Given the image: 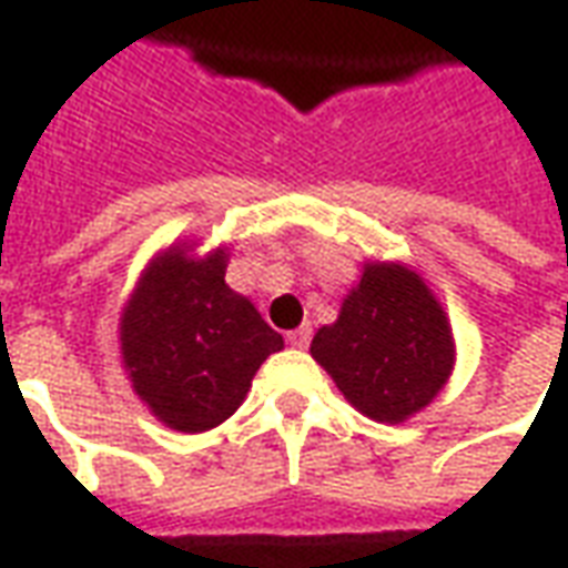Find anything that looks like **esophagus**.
<instances>
[{
    "label": "esophagus",
    "mask_w": 568,
    "mask_h": 568,
    "mask_svg": "<svg viewBox=\"0 0 568 568\" xmlns=\"http://www.w3.org/2000/svg\"><path fill=\"white\" fill-rule=\"evenodd\" d=\"M311 335H313L311 325H301V328H295V332H288V335H285V341H288L292 347H297V351H304V347L311 344Z\"/></svg>",
    "instance_id": "obj_1"
}]
</instances>
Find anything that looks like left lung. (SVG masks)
Wrapping results in <instances>:
<instances>
[{
    "label": "left lung",
    "mask_w": 568,
    "mask_h": 568,
    "mask_svg": "<svg viewBox=\"0 0 568 568\" xmlns=\"http://www.w3.org/2000/svg\"><path fill=\"white\" fill-rule=\"evenodd\" d=\"M311 356L356 412L403 424L452 378L455 338L422 273L399 261H366L338 320L313 335Z\"/></svg>",
    "instance_id": "8db88e82"
}]
</instances>
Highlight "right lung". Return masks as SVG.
Returning a JSON list of instances; mask_svg holds the SVG:
<instances>
[{
  "label": "right lung",
  "mask_w": 568,
  "mask_h": 568,
  "mask_svg": "<svg viewBox=\"0 0 568 568\" xmlns=\"http://www.w3.org/2000/svg\"><path fill=\"white\" fill-rule=\"evenodd\" d=\"M190 240L150 257L119 313V353L156 422L202 434L243 406L283 335L224 280L227 245L196 255Z\"/></svg>",
  "instance_id": "obj_1"
}]
</instances>
